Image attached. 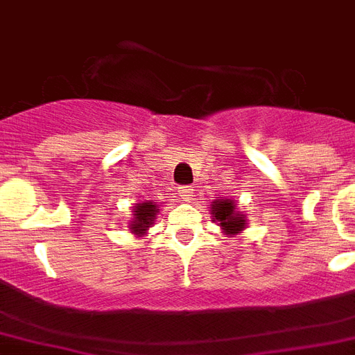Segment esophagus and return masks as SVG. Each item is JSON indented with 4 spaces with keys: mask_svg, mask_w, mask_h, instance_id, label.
Here are the masks:
<instances>
[{
    "mask_svg": "<svg viewBox=\"0 0 355 355\" xmlns=\"http://www.w3.org/2000/svg\"><path fill=\"white\" fill-rule=\"evenodd\" d=\"M178 196H180L182 200H191L193 187L191 186H180L178 187Z\"/></svg>",
    "mask_w": 355,
    "mask_h": 355,
    "instance_id": "obj_1",
    "label": "esophagus"
}]
</instances>
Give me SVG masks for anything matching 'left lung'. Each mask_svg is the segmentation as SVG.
<instances>
[{"label": "left lung", "instance_id": "1", "mask_svg": "<svg viewBox=\"0 0 355 355\" xmlns=\"http://www.w3.org/2000/svg\"><path fill=\"white\" fill-rule=\"evenodd\" d=\"M211 214L214 216L216 222H220L223 229H225V233H238V231H242L243 225H245V220H243V214L234 213V204L229 198H220V200L213 202L211 205Z\"/></svg>", "mask_w": 355, "mask_h": 355}]
</instances>
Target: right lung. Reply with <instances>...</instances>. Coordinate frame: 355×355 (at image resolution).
<instances>
[{"mask_svg":"<svg viewBox=\"0 0 355 355\" xmlns=\"http://www.w3.org/2000/svg\"><path fill=\"white\" fill-rule=\"evenodd\" d=\"M157 204L155 202H142L135 207L133 211V222L130 225L132 229V233L142 234L148 227H151V223H153L155 214H157Z\"/></svg>","mask_w":355,"mask_h":355,"instance_id":"add662e5","label":"right lung"}]
</instances>
